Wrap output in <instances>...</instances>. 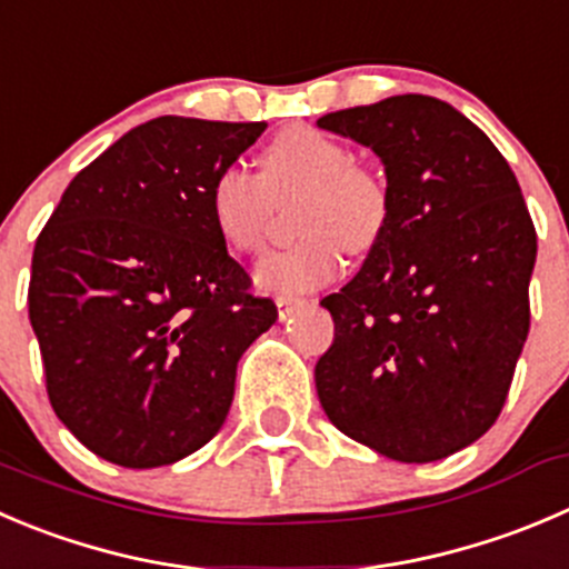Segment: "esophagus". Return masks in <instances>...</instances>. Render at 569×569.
I'll list each match as a JSON object with an SVG mask.
<instances>
[{
    "label": "esophagus",
    "instance_id": "esophagus-1",
    "mask_svg": "<svg viewBox=\"0 0 569 569\" xmlns=\"http://www.w3.org/2000/svg\"><path fill=\"white\" fill-rule=\"evenodd\" d=\"M302 302H306V300H300V297H289V295H278V297H274V306H278L280 319H286L291 311H297V308H300Z\"/></svg>",
    "mask_w": 569,
    "mask_h": 569
}]
</instances>
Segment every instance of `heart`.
I'll return each instance as SVG.
<instances>
[{
    "label": "heart",
    "mask_w": 569,
    "mask_h": 569,
    "mask_svg": "<svg viewBox=\"0 0 569 569\" xmlns=\"http://www.w3.org/2000/svg\"><path fill=\"white\" fill-rule=\"evenodd\" d=\"M300 194L295 228L300 239L256 267L261 289L300 295L328 283L341 250L369 252L389 224V189L375 169L352 161L339 138L297 124L272 136L258 152V174L224 167L208 189L213 228L230 250L256 256L267 247L280 202Z\"/></svg>",
    "instance_id": "b5f03b06"
}]
</instances>
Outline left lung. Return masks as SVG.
<instances>
[{"mask_svg":"<svg viewBox=\"0 0 569 569\" xmlns=\"http://www.w3.org/2000/svg\"><path fill=\"white\" fill-rule=\"evenodd\" d=\"M319 127L378 152L391 200L361 272L322 300L336 336L313 372L319 402L386 459H445L500 417L531 325L537 230L520 183L437 97L336 110Z\"/></svg>","mask_w":569,"mask_h":569,"instance_id":"1","label":"left lung"}]
</instances>
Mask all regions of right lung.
<instances>
[{
  "instance_id": "1",
  "label": "right lung",
  "mask_w": 569,
  "mask_h": 569,
  "mask_svg": "<svg viewBox=\"0 0 569 569\" xmlns=\"http://www.w3.org/2000/svg\"><path fill=\"white\" fill-rule=\"evenodd\" d=\"M267 121L158 116L69 183L27 289L47 395L99 459L147 470L211 442L278 308L213 228L208 189Z\"/></svg>"
}]
</instances>
